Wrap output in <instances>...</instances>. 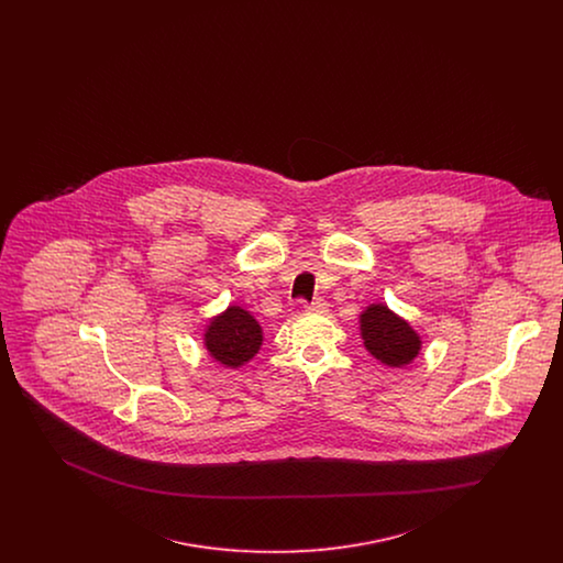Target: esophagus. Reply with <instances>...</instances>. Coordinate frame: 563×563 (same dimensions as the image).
Returning a JSON list of instances; mask_svg holds the SVG:
<instances>
[{
    "label": "esophagus",
    "instance_id": "34e87169",
    "mask_svg": "<svg viewBox=\"0 0 563 563\" xmlns=\"http://www.w3.org/2000/svg\"><path fill=\"white\" fill-rule=\"evenodd\" d=\"M306 310L308 312H314V314H324L329 310V303L324 299H314L310 303H306Z\"/></svg>",
    "mask_w": 563,
    "mask_h": 563
}]
</instances>
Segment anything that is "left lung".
<instances>
[{"label": "left lung", "mask_w": 563, "mask_h": 563, "mask_svg": "<svg viewBox=\"0 0 563 563\" xmlns=\"http://www.w3.org/2000/svg\"><path fill=\"white\" fill-rule=\"evenodd\" d=\"M361 335L365 349L388 367L409 365L420 352V335L388 306L372 303L361 314Z\"/></svg>", "instance_id": "1"}]
</instances>
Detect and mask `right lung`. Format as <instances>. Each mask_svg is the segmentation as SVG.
I'll use <instances>...</instances> for the list:
<instances>
[{
  "instance_id": "obj_1",
  "label": "right lung",
  "mask_w": 563,
  "mask_h": 563,
  "mask_svg": "<svg viewBox=\"0 0 563 563\" xmlns=\"http://www.w3.org/2000/svg\"><path fill=\"white\" fill-rule=\"evenodd\" d=\"M264 342L262 327L241 306H230L214 317L205 331V346L225 367H241L251 361Z\"/></svg>"
}]
</instances>
